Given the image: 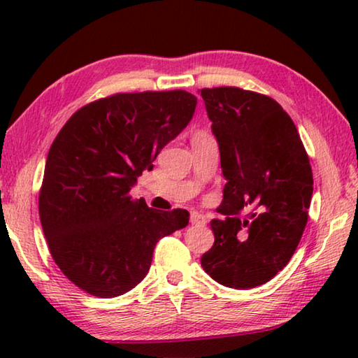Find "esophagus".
Listing matches in <instances>:
<instances>
[{
    "instance_id": "obj_1",
    "label": "esophagus",
    "mask_w": 358,
    "mask_h": 358,
    "mask_svg": "<svg viewBox=\"0 0 358 358\" xmlns=\"http://www.w3.org/2000/svg\"><path fill=\"white\" fill-rule=\"evenodd\" d=\"M191 222L196 224V226H205L207 224V217L199 211H191Z\"/></svg>"
}]
</instances>
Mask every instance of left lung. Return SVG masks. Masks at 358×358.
<instances>
[{"instance_id":"obj_1","label":"left lung","mask_w":358,"mask_h":358,"mask_svg":"<svg viewBox=\"0 0 358 358\" xmlns=\"http://www.w3.org/2000/svg\"><path fill=\"white\" fill-rule=\"evenodd\" d=\"M199 92L227 180L217 208L224 217L211 220L215 243L201 262L222 286L251 289L280 273L300 243L313 196L310 157L270 96L238 87ZM248 209L252 220H241Z\"/></svg>"}]
</instances>
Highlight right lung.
<instances>
[{
  "mask_svg": "<svg viewBox=\"0 0 358 358\" xmlns=\"http://www.w3.org/2000/svg\"><path fill=\"white\" fill-rule=\"evenodd\" d=\"M196 104L185 90L117 93L80 107L58 132L39 217L58 268L83 292L126 294L148 273L157 241L189 222L186 210L150 208L129 192Z\"/></svg>",
  "mask_w": 358,
  "mask_h": 358,
  "instance_id": "add662e5",
  "label": "right lung"
}]
</instances>
